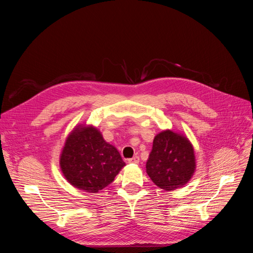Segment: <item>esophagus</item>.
<instances>
[{
	"label": "esophagus",
	"instance_id": "obj_1",
	"mask_svg": "<svg viewBox=\"0 0 253 253\" xmlns=\"http://www.w3.org/2000/svg\"><path fill=\"white\" fill-rule=\"evenodd\" d=\"M128 163H134V164H138L139 163V157L138 156H134L133 158H131L128 160Z\"/></svg>",
	"mask_w": 253,
	"mask_h": 253
}]
</instances>
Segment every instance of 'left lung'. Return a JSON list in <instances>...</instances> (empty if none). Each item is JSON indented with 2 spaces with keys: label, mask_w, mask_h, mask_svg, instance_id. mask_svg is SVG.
Here are the masks:
<instances>
[{
  "label": "left lung",
  "mask_w": 253,
  "mask_h": 253,
  "mask_svg": "<svg viewBox=\"0 0 253 253\" xmlns=\"http://www.w3.org/2000/svg\"><path fill=\"white\" fill-rule=\"evenodd\" d=\"M196 169L194 148L182 134L165 130L157 134L147 161V173L160 189L173 191L187 183Z\"/></svg>",
  "instance_id": "obj_1"
}]
</instances>
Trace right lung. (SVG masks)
Returning <instances> with one entry per match:
<instances>
[{"mask_svg": "<svg viewBox=\"0 0 253 253\" xmlns=\"http://www.w3.org/2000/svg\"><path fill=\"white\" fill-rule=\"evenodd\" d=\"M64 177L75 188L97 193L112 183L125 163L114 145L93 126H77L60 156Z\"/></svg>", "mask_w": 253, "mask_h": 253, "instance_id": "obj_1", "label": "right lung"}]
</instances>
